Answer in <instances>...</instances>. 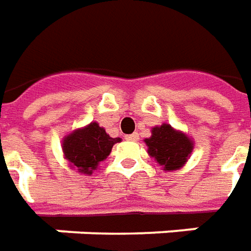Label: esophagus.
Instances as JSON below:
<instances>
[{
    "mask_svg": "<svg viewBox=\"0 0 251 251\" xmlns=\"http://www.w3.org/2000/svg\"><path fill=\"white\" fill-rule=\"evenodd\" d=\"M126 140H129V142H137L139 140V133H132V134H127L125 136Z\"/></svg>",
    "mask_w": 251,
    "mask_h": 251,
    "instance_id": "esophagus-1",
    "label": "esophagus"
}]
</instances>
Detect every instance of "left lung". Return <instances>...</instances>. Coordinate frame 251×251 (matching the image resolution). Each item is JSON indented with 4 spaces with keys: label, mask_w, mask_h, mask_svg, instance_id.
Returning <instances> with one entry per match:
<instances>
[{
    "label": "left lung",
    "mask_w": 251,
    "mask_h": 251,
    "mask_svg": "<svg viewBox=\"0 0 251 251\" xmlns=\"http://www.w3.org/2000/svg\"><path fill=\"white\" fill-rule=\"evenodd\" d=\"M151 133L150 139L144 140L149 147V154L155 158L165 171L180 168L193 150V142L186 134L171 127L168 124L155 126Z\"/></svg>",
    "instance_id": "1"
}]
</instances>
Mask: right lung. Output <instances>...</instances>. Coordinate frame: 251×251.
Returning <instances> with one entry per match:
<instances>
[{
	"label": "right lung",
	"instance_id": "1",
	"mask_svg": "<svg viewBox=\"0 0 251 251\" xmlns=\"http://www.w3.org/2000/svg\"><path fill=\"white\" fill-rule=\"evenodd\" d=\"M121 142L119 137H111L99 124L91 122L83 129H77L64 139L62 150L65 158L82 174H91L100 161L109 155L112 146Z\"/></svg>",
	"mask_w": 251,
	"mask_h": 251
}]
</instances>
